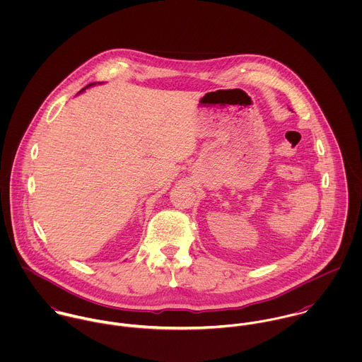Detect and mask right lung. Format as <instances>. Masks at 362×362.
Listing matches in <instances>:
<instances>
[{
	"label": "right lung",
	"mask_w": 362,
	"mask_h": 362,
	"mask_svg": "<svg viewBox=\"0 0 362 362\" xmlns=\"http://www.w3.org/2000/svg\"><path fill=\"white\" fill-rule=\"evenodd\" d=\"M93 85H96V82H93V83H89L86 88H83V89H82V92H83V90H86V89H88V88H90V86H93Z\"/></svg>",
	"instance_id": "obj_1"
}]
</instances>
